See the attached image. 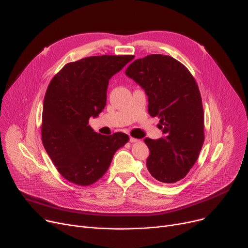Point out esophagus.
Segmentation results:
<instances>
[{
    "instance_id": "obj_1",
    "label": "esophagus",
    "mask_w": 248,
    "mask_h": 248,
    "mask_svg": "<svg viewBox=\"0 0 248 248\" xmlns=\"http://www.w3.org/2000/svg\"><path fill=\"white\" fill-rule=\"evenodd\" d=\"M129 141H131V142H139V141H140V140H138V139H136V138L131 137V138H129Z\"/></svg>"
}]
</instances>
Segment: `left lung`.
<instances>
[{
    "label": "left lung",
    "mask_w": 248,
    "mask_h": 248,
    "mask_svg": "<svg viewBox=\"0 0 248 248\" xmlns=\"http://www.w3.org/2000/svg\"><path fill=\"white\" fill-rule=\"evenodd\" d=\"M126 76L148 96L149 113L159 117L164 136L145 139L147 168L162 183L183 179L196 163L204 142V112L198 85L190 71L171 56L152 54L128 65Z\"/></svg>",
    "instance_id": "8db88e82"
}]
</instances>
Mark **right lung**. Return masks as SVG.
Here are the masks:
<instances>
[{
	"label": "right lung",
	"mask_w": 248,
	"mask_h": 248,
	"mask_svg": "<svg viewBox=\"0 0 248 248\" xmlns=\"http://www.w3.org/2000/svg\"><path fill=\"white\" fill-rule=\"evenodd\" d=\"M133 55H102L70 62L50 81L43 103L42 142L58 172L71 183L88 186L100 179L128 136H103L88 125L107 106L110 78Z\"/></svg>",
	"instance_id": "add662e5"
}]
</instances>
